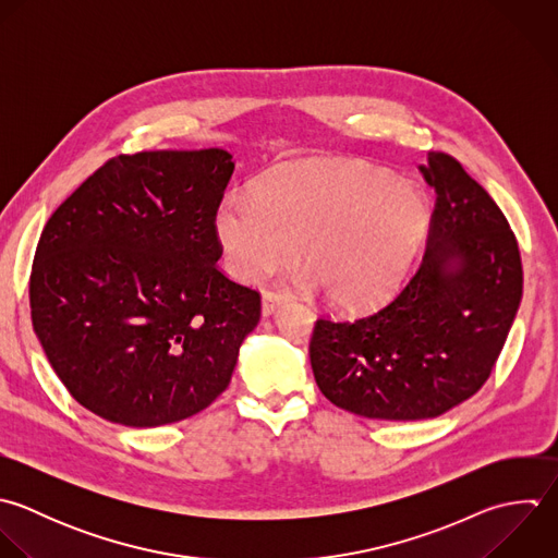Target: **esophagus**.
Returning <instances> with one entry per match:
<instances>
[{"label": "esophagus", "instance_id": "34e87169", "mask_svg": "<svg viewBox=\"0 0 558 558\" xmlns=\"http://www.w3.org/2000/svg\"><path fill=\"white\" fill-rule=\"evenodd\" d=\"M282 302H284L282 295H276V293H271V291H265V293H263V315H265V317L274 315V313L282 306Z\"/></svg>", "mask_w": 558, "mask_h": 558}]
</instances>
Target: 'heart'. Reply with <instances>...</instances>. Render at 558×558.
Segmentation results:
<instances>
[{"label":"heart","instance_id":"obj_1","mask_svg":"<svg viewBox=\"0 0 558 558\" xmlns=\"http://www.w3.org/2000/svg\"><path fill=\"white\" fill-rule=\"evenodd\" d=\"M430 226V204L411 182L356 162L295 160L271 169L254 193L232 191L215 210L228 271L252 282L293 254L289 280L322 287L341 311L393 293Z\"/></svg>","mask_w":558,"mask_h":558}]
</instances>
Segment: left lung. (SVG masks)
Instances as JSON below:
<instances>
[{
  "label": "left lung",
  "mask_w": 558,
  "mask_h": 558,
  "mask_svg": "<svg viewBox=\"0 0 558 558\" xmlns=\"http://www.w3.org/2000/svg\"><path fill=\"white\" fill-rule=\"evenodd\" d=\"M437 193L424 260L378 313L319 319L311 365L322 393L354 415L439 417L489 378L515 322L524 271L492 195L448 154L420 165Z\"/></svg>",
  "instance_id": "8db88e82"
}]
</instances>
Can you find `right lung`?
<instances>
[{
  "mask_svg": "<svg viewBox=\"0 0 558 558\" xmlns=\"http://www.w3.org/2000/svg\"><path fill=\"white\" fill-rule=\"evenodd\" d=\"M226 149L117 156L49 217L29 276L34 332L90 413L156 428L226 391L260 295L228 280L215 210Z\"/></svg>",
  "mask_w": 558,
  "mask_h": 558,
  "instance_id": "1",
  "label": "right lung"
}]
</instances>
